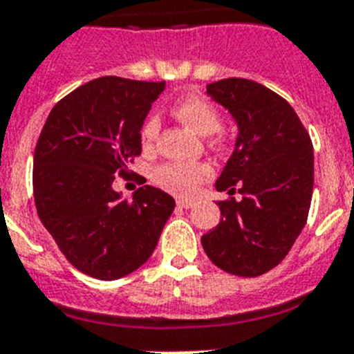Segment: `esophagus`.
<instances>
[{
  "mask_svg": "<svg viewBox=\"0 0 354 354\" xmlns=\"http://www.w3.org/2000/svg\"><path fill=\"white\" fill-rule=\"evenodd\" d=\"M177 207L189 209V207H193V202L192 200H177Z\"/></svg>",
  "mask_w": 354,
  "mask_h": 354,
  "instance_id": "1",
  "label": "esophagus"
}]
</instances>
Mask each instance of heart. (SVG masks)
I'll list each match as a JSON object with an SVG mask.
<instances>
[{
	"mask_svg": "<svg viewBox=\"0 0 354 354\" xmlns=\"http://www.w3.org/2000/svg\"><path fill=\"white\" fill-rule=\"evenodd\" d=\"M174 115L198 136H211L221 126V117L218 109L200 95H186L174 104ZM159 133V120L149 117L143 122L140 136L143 147L154 143ZM209 177V168L196 162H168L156 170L154 180L167 192L175 195H192L200 183Z\"/></svg>",
	"mask_w": 354,
	"mask_h": 354,
	"instance_id": "heart-1",
	"label": "heart"
}]
</instances>
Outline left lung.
<instances>
[{"label":"left lung","instance_id":"8db88e82","mask_svg":"<svg viewBox=\"0 0 354 354\" xmlns=\"http://www.w3.org/2000/svg\"><path fill=\"white\" fill-rule=\"evenodd\" d=\"M207 95L237 124L218 192L220 223L202 236L207 257L237 277H261L286 259L306 223L314 187V149L292 106L243 77L207 84Z\"/></svg>","mask_w":354,"mask_h":354}]
</instances>
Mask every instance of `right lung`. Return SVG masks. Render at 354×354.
<instances>
[{"instance_id": "obj_1", "label": "right lung", "mask_w": 354, "mask_h": 354, "mask_svg": "<svg viewBox=\"0 0 354 354\" xmlns=\"http://www.w3.org/2000/svg\"><path fill=\"white\" fill-rule=\"evenodd\" d=\"M165 81L97 77L51 109L33 156V195L42 225L76 270L117 280L147 262L175 200L142 186L126 200L117 175L142 152L143 122Z\"/></svg>"}]
</instances>
